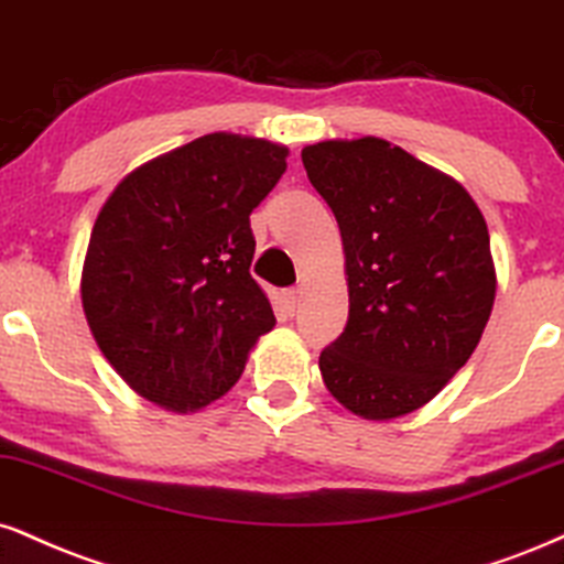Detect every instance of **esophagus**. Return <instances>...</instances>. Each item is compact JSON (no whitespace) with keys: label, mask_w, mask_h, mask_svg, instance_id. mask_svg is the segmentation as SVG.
Returning <instances> with one entry per match:
<instances>
[{"label":"esophagus","mask_w":564,"mask_h":564,"mask_svg":"<svg viewBox=\"0 0 564 564\" xmlns=\"http://www.w3.org/2000/svg\"><path fill=\"white\" fill-rule=\"evenodd\" d=\"M281 302H283V310L294 315L296 304H300V291H296V289H286V291H283V294H281Z\"/></svg>","instance_id":"1"}]
</instances>
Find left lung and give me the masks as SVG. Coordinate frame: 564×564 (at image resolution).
<instances>
[{
  "label": "left lung",
  "mask_w": 564,
  "mask_h": 564,
  "mask_svg": "<svg viewBox=\"0 0 564 564\" xmlns=\"http://www.w3.org/2000/svg\"><path fill=\"white\" fill-rule=\"evenodd\" d=\"M304 171L344 241L349 321L325 389L365 420L429 404L470 359L497 296L488 228L463 183L391 141H317Z\"/></svg>",
  "instance_id": "left-lung-1"
}]
</instances>
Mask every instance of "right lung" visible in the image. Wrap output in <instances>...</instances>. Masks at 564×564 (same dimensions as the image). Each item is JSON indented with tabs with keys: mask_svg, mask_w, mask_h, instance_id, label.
I'll use <instances>...</instances> for the list:
<instances>
[{
	"mask_svg": "<svg viewBox=\"0 0 564 564\" xmlns=\"http://www.w3.org/2000/svg\"><path fill=\"white\" fill-rule=\"evenodd\" d=\"M286 158L273 141L207 133L135 167L101 205L80 300L101 355L149 402L171 412L213 404L273 330L249 273V215Z\"/></svg>",
	"mask_w": 564,
	"mask_h": 564,
	"instance_id": "obj_1",
	"label": "right lung"
}]
</instances>
